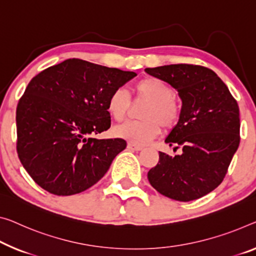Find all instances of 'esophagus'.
<instances>
[{
	"instance_id": "esophagus-1",
	"label": "esophagus",
	"mask_w": 256,
	"mask_h": 256,
	"mask_svg": "<svg viewBox=\"0 0 256 256\" xmlns=\"http://www.w3.org/2000/svg\"><path fill=\"white\" fill-rule=\"evenodd\" d=\"M128 148H129V150H132V151H142V150H143V146H140V145H135V144L129 143Z\"/></svg>"
}]
</instances>
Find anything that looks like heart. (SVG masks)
Masks as SVG:
<instances>
[{"mask_svg":"<svg viewBox=\"0 0 256 256\" xmlns=\"http://www.w3.org/2000/svg\"><path fill=\"white\" fill-rule=\"evenodd\" d=\"M137 100L148 102L140 121H127L114 128V135L135 145H144L156 138L162 126L172 128L180 116V105L174 95V89L158 78L148 76L134 86ZM130 108V96L124 88H116L110 94L106 103L108 114L116 121H122Z\"/></svg>","mask_w":256,"mask_h":256,"instance_id":"obj_1","label":"heart"}]
</instances>
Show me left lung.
<instances>
[{
    "mask_svg": "<svg viewBox=\"0 0 256 256\" xmlns=\"http://www.w3.org/2000/svg\"><path fill=\"white\" fill-rule=\"evenodd\" d=\"M178 90L180 116L164 142L180 154L159 152V162L148 172L159 194L178 202L206 196L222 183L240 142L239 108L214 70L175 64L145 68Z\"/></svg>",
    "mask_w": 256,
    "mask_h": 256,
    "instance_id": "obj_1",
    "label": "left lung"
}]
</instances>
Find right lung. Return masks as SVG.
Listing matches in <instances>:
<instances>
[{"mask_svg": "<svg viewBox=\"0 0 256 256\" xmlns=\"http://www.w3.org/2000/svg\"><path fill=\"white\" fill-rule=\"evenodd\" d=\"M136 76L72 58L30 80L16 113L17 152L38 186L72 196L103 178L127 143L94 135L111 127L110 94Z\"/></svg>", "mask_w": 256, "mask_h": 256, "instance_id": "right-lung-1", "label": "right lung"}]
</instances>
